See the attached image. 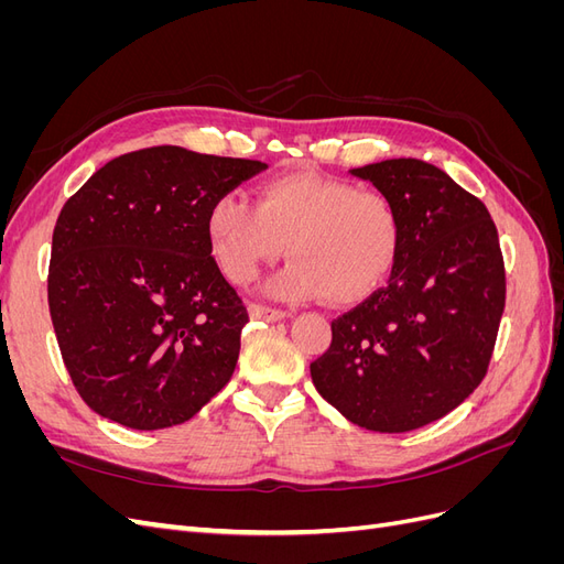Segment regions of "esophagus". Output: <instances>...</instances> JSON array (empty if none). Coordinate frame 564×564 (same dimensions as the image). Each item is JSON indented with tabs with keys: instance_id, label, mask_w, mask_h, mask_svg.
Masks as SVG:
<instances>
[{
	"instance_id": "obj_1",
	"label": "esophagus",
	"mask_w": 564,
	"mask_h": 564,
	"mask_svg": "<svg viewBox=\"0 0 564 564\" xmlns=\"http://www.w3.org/2000/svg\"><path fill=\"white\" fill-rule=\"evenodd\" d=\"M249 315L253 319H261V322H280L286 317L284 311H278V308H270V305H261V303H253L249 308Z\"/></svg>"
}]
</instances>
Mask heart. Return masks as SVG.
I'll list each match as a JSON object with an SVG mask.
<instances>
[{"mask_svg": "<svg viewBox=\"0 0 564 564\" xmlns=\"http://www.w3.org/2000/svg\"><path fill=\"white\" fill-rule=\"evenodd\" d=\"M209 249L224 275L247 284L284 253L272 284L289 301L350 305L377 294L398 265L402 220L392 199L350 181L294 172L259 185L256 202L220 195L207 212Z\"/></svg>", "mask_w": 564, "mask_h": 564, "instance_id": "obj_1", "label": "heart"}]
</instances>
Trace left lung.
I'll return each instance as SVG.
<instances>
[{
    "label": "left lung",
    "mask_w": 564,
    "mask_h": 564,
    "mask_svg": "<svg viewBox=\"0 0 564 564\" xmlns=\"http://www.w3.org/2000/svg\"><path fill=\"white\" fill-rule=\"evenodd\" d=\"M388 195L402 249L388 286L332 322L311 365L319 395L377 433L429 425L480 386L506 305L497 226L485 204L421 160L352 169Z\"/></svg>",
    "instance_id": "left-lung-1"
}]
</instances>
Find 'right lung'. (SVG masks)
Returning a JSON list of instances; mask_svg holds the SVG:
<instances>
[{
    "label": "right lung",
    "instance_id": "obj_1",
    "mask_svg": "<svg viewBox=\"0 0 564 564\" xmlns=\"http://www.w3.org/2000/svg\"><path fill=\"white\" fill-rule=\"evenodd\" d=\"M263 169L160 145L115 158L65 202L48 311L96 414L133 431L172 429L230 381L249 317L212 256L207 212Z\"/></svg>",
    "mask_w": 564,
    "mask_h": 564
}]
</instances>
